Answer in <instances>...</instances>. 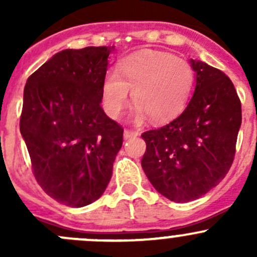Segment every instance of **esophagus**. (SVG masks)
Here are the masks:
<instances>
[{"label": "esophagus", "mask_w": 257, "mask_h": 257, "mask_svg": "<svg viewBox=\"0 0 257 257\" xmlns=\"http://www.w3.org/2000/svg\"><path fill=\"white\" fill-rule=\"evenodd\" d=\"M138 132H134V131H128V129H125L123 133V138L125 139H131V138H136V137H138Z\"/></svg>", "instance_id": "1"}]
</instances>
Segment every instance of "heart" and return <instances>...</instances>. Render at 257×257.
I'll return each mask as SVG.
<instances>
[{
  "label": "heart",
  "mask_w": 257,
  "mask_h": 257,
  "mask_svg": "<svg viewBox=\"0 0 257 257\" xmlns=\"http://www.w3.org/2000/svg\"><path fill=\"white\" fill-rule=\"evenodd\" d=\"M194 82L195 74L185 59L167 52L141 51L126 57L118 72L105 73L102 102L108 115L118 118L134 90V123H143L148 116L155 123H164L185 109Z\"/></svg>",
  "instance_id": "1"
}]
</instances>
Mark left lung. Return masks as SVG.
Listing matches in <instances>:
<instances>
[{
    "label": "left lung",
    "instance_id": "1",
    "mask_svg": "<svg viewBox=\"0 0 257 257\" xmlns=\"http://www.w3.org/2000/svg\"><path fill=\"white\" fill-rule=\"evenodd\" d=\"M189 63L195 90L184 112L142 134L145 175L158 193L175 203L201 198L225 178L241 125V103L229 77L205 62Z\"/></svg>",
    "mask_w": 257,
    "mask_h": 257
}]
</instances>
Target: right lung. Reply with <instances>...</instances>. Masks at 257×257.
<instances>
[{
	"label": "right lung",
	"instance_id": "right-lung-1",
	"mask_svg": "<svg viewBox=\"0 0 257 257\" xmlns=\"http://www.w3.org/2000/svg\"><path fill=\"white\" fill-rule=\"evenodd\" d=\"M112 47L58 52L26 82L20 131L33 173L58 203L82 208L107 189L123 129L100 107Z\"/></svg>",
	"mask_w": 257,
	"mask_h": 257
}]
</instances>
